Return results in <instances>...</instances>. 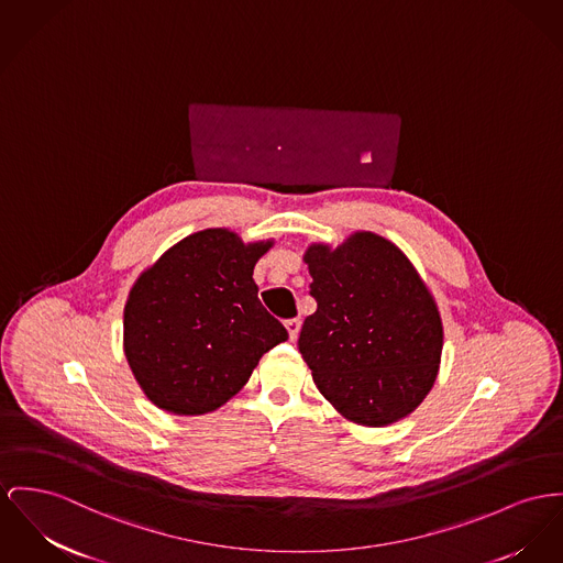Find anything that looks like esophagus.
Returning a JSON list of instances; mask_svg holds the SVG:
<instances>
[{"label": "esophagus", "mask_w": 563, "mask_h": 563, "mask_svg": "<svg viewBox=\"0 0 563 563\" xmlns=\"http://www.w3.org/2000/svg\"><path fill=\"white\" fill-rule=\"evenodd\" d=\"M286 331H288V335H290V341H295V339L299 338V320H297V318H295V320H286Z\"/></svg>", "instance_id": "obj_1"}]
</instances>
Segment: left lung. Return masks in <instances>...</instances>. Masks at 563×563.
<instances>
[{"label": "left lung", "instance_id": "left-lung-1", "mask_svg": "<svg viewBox=\"0 0 563 563\" xmlns=\"http://www.w3.org/2000/svg\"><path fill=\"white\" fill-rule=\"evenodd\" d=\"M318 309L299 350L322 397L345 420L388 427L424 401L442 363L444 327L435 297L388 239L356 230L338 247L307 245Z\"/></svg>", "mask_w": 563, "mask_h": 563}]
</instances>
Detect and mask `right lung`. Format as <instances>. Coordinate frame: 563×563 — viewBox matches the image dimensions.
Segmentation results:
<instances>
[{
  "mask_svg": "<svg viewBox=\"0 0 563 563\" xmlns=\"http://www.w3.org/2000/svg\"><path fill=\"white\" fill-rule=\"evenodd\" d=\"M273 239L205 228L150 264L123 307V354L151 404L177 416L216 412L288 331L258 300L254 266Z\"/></svg>",
  "mask_w": 563,
  "mask_h": 563,
  "instance_id": "add662e5",
  "label": "right lung"
}]
</instances>
